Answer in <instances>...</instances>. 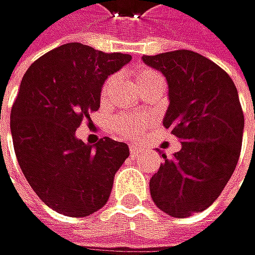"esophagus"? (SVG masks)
<instances>
[{"label": "esophagus", "mask_w": 255, "mask_h": 255, "mask_svg": "<svg viewBox=\"0 0 255 255\" xmlns=\"http://www.w3.org/2000/svg\"><path fill=\"white\" fill-rule=\"evenodd\" d=\"M142 152H143V149H142L139 145H136V143H131V145H130V155H131L133 158H137Z\"/></svg>", "instance_id": "esophagus-1"}]
</instances>
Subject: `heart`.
I'll return each mask as SVG.
<instances>
[{
	"label": "heart",
	"mask_w": 255,
	"mask_h": 255,
	"mask_svg": "<svg viewBox=\"0 0 255 255\" xmlns=\"http://www.w3.org/2000/svg\"><path fill=\"white\" fill-rule=\"evenodd\" d=\"M160 76L157 71L151 70V68H140L136 71V80L137 83L143 82V80H148V79H152V77H157ZM110 79L106 82L104 88H103V94L107 92L109 86H110ZM146 122H148V118L145 115H140V113H127V115H121L118 116L115 121H113V131L122 137H136L139 136L146 127Z\"/></svg>",
	"instance_id": "1"
}]
</instances>
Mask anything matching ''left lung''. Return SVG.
Listing matches in <instances>:
<instances>
[{"mask_svg":"<svg viewBox=\"0 0 255 255\" xmlns=\"http://www.w3.org/2000/svg\"><path fill=\"white\" fill-rule=\"evenodd\" d=\"M163 73L169 107L163 125L181 140V151L149 181L157 208L185 218L209 208L232 178L239 160L244 112L232 77L193 50L142 56Z\"/></svg>","mask_w":255,"mask_h":255,"instance_id":"obj_1","label":"left lung"}]
</instances>
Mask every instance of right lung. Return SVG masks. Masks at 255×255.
Masks as SVG:
<instances>
[{
  "mask_svg": "<svg viewBox=\"0 0 255 255\" xmlns=\"http://www.w3.org/2000/svg\"><path fill=\"white\" fill-rule=\"evenodd\" d=\"M130 59L67 43L32 62L20 82L10 115L16 158L35 194L58 214L79 218L101 209L130 155L128 145L109 137L95 145L76 137L100 107L104 80Z\"/></svg>",
  "mask_w": 255,
  "mask_h": 255,
  "instance_id": "add662e5",
  "label": "right lung"
}]
</instances>
